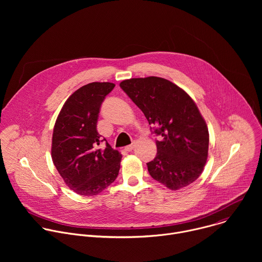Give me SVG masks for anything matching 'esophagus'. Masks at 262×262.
Returning a JSON list of instances; mask_svg holds the SVG:
<instances>
[{"instance_id":"obj_1","label":"esophagus","mask_w":262,"mask_h":262,"mask_svg":"<svg viewBox=\"0 0 262 262\" xmlns=\"http://www.w3.org/2000/svg\"><path fill=\"white\" fill-rule=\"evenodd\" d=\"M134 148H135V145H134V144H130V145H128V146L125 147V150H126V151H133Z\"/></svg>"}]
</instances>
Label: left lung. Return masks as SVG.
Listing matches in <instances>:
<instances>
[{"instance_id": "1", "label": "left lung", "mask_w": 262, "mask_h": 262, "mask_svg": "<svg viewBox=\"0 0 262 262\" xmlns=\"http://www.w3.org/2000/svg\"><path fill=\"white\" fill-rule=\"evenodd\" d=\"M121 89L143 112L157 140L156 158L148 172L170 190L194 182L202 173L208 154L205 120L190 95L172 82L158 77L120 83Z\"/></svg>"}]
</instances>
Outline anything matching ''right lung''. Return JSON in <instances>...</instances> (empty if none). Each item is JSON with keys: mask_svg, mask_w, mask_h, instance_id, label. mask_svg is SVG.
Listing matches in <instances>:
<instances>
[{"mask_svg": "<svg viewBox=\"0 0 262 262\" xmlns=\"http://www.w3.org/2000/svg\"><path fill=\"white\" fill-rule=\"evenodd\" d=\"M114 87L107 82L81 87L66 100L55 123L54 165L69 189L82 196L99 194L119 173L122 156L96 129L100 105Z\"/></svg>", "mask_w": 262, "mask_h": 262, "instance_id": "1", "label": "right lung"}]
</instances>
